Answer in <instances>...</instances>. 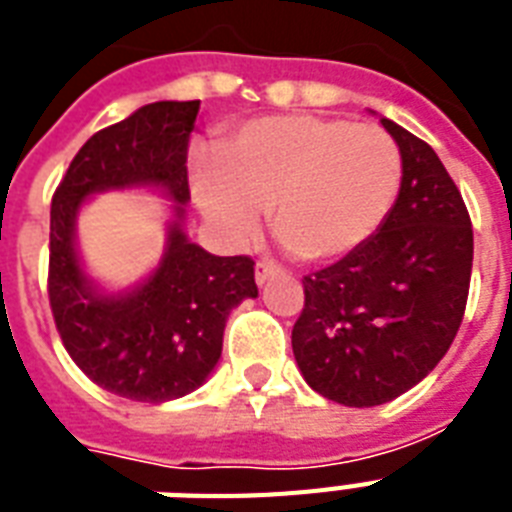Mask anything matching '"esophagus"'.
I'll return each instance as SVG.
<instances>
[{"instance_id": "obj_1", "label": "esophagus", "mask_w": 512, "mask_h": 512, "mask_svg": "<svg viewBox=\"0 0 512 512\" xmlns=\"http://www.w3.org/2000/svg\"><path fill=\"white\" fill-rule=\"evenodd\" d=\"M279 273V268L273 263H268V260H260V263L255 265V281H257V287H263L265 281L271 279V276H276Z\"/></svg>"}]
</instances>
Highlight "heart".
Here are the masks:
<instances>
[{
  "instance_id": "1",
  "label": "heart",
  "mask_w": 512,
  "mask_h": 512,
  "mask_svg": "<svg viewBox=\"0 0 512 512\" xmlns=\"http://www.w3.org/2000/svg\"><path fill=\"white\" fill-rule=\"evenodd\" d=\"M401 175V151L380 127L316 114L260 116L233 132L223 159H199L193 193L231 244L255 239L271 207L276 236L303 260L324 263L380 231Z\"/></svg>"
}]
</instances>
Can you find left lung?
<instances>
[{"label": "left lung", "instance_id": "8db88e82", "mask_svg": "<svg viewBox=\"0 0 512 512\" xmlns=\"http://www.w3.org/2000/svg\"><path fill=\"white\" fill-rule=\"evenodd\" d=\"M401 191L385 225L340 263L305 276L292 350L305 382L342 406H380L425 380L462 324L473 228L436 151L401 124Z\"/></svg>", "mask_w": 512, "mask_h": 512}]
</instances>
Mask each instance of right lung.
<instances>
[{"instance_id":"right-lung-1","label":"right lung","mask_w":512,"mask_h":512,"mask_svg":"<svg viewBox=\"0 0 512 512\" xmlns=\"http://www.w3.org/2000/svg\"><path fill=\"white\" fill-rule=\"evenodd\" d=\"M196 114L199 100H159L95 132L52 196L50 305L60 340L92 382L143 404L201 388L220 361L231 311L257 297L249 257L209 255L183 228ZM140 187L173 201L165 252L146 280L106 290L83 268L75 220L92 195Z\"/></svg>"}]
</instances>
